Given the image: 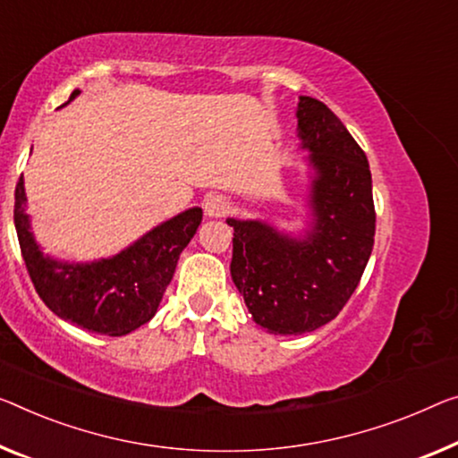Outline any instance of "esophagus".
<instances>
[{"label":"esophagus","mask_w":458,"mask_h":458,"mask_svg":"<svg viewBox=\"0 0 458 458\" xmlns=\"http://www.w3.org/2000/svg\"><path fill=\"white\" fill-rule=\"evenodd\" d=\"M229 210V202L225 200V196L221 194H210L205 200V215L208 219H219V216H225Z\"/></svg>","instance_id":"34e87169"}]
</instances>
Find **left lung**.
<instances>
[{
    "instance_id": "obj_1",
    "label": "left lung",
    "mask_w": 458,
    "mask_h": 458,
    "mask_svg": "<svg viewBox=\"0 0 458 458\" xmlns=\"http://www.w3.org/2000/svg\"><path fill=\"white\" fill-rule=\"evenodd\" d=\"M297 132L311 170L302 235L268 221L227 219L233 227L231 278L253 321L274 335L326 326L360 283L375 243L369 159L326 104L299 96Z\"/></svg>"
}]
</instances>
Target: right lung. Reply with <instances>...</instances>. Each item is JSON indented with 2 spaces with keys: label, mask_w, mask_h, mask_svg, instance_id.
<instances>
[{
  "label": "right lung",
  "mask_w": 458,
  "mask_h": 458,
  "mask_svg": "<svg viewBox=\"0 0 458 458\" xmlns=\"http://www.w3.org/2000/svg\"><path fill=\"white\" fill-rule=\"evenodd\" d=\"M80 94V89H73L63 106ZM26 200L24 178H20L13 223L38 297L61 319L112 337L135 332L157 313L180 253L202 221V208L192 207L147 231L116 256L94 262H65L42 251L34 239Z\"/></svg>",
  "instance_id": "add662e5"
}]
</instances>
